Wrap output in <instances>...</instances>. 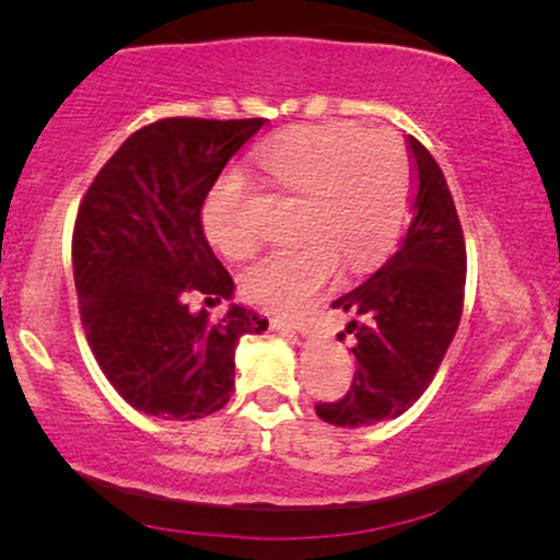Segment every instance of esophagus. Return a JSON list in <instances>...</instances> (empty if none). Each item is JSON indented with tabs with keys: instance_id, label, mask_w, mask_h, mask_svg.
Wrapping results in <instances>:
<instances>
[{
	"instance_id": "esophagus-1",
	"label": "esophagus",
	"mask_w": 560,
	"mask_h": 560,
	"mask_svg": "<svg viewBox=\"0 0 560 560\" xmlns=\"http://www.w3.org/2000/svg\"><path fill=\"white\" fill-rule=\"evenodd\" d=\"M272 328H278V331H293V334H301V336L311 334V326L298 316H275Z\"/></svg>"
}]
</instances>
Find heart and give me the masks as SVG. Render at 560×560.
<instances>
[{
	"mask_svg": "<svg viewBox=\"0 0 560 560\" xmlns=\"http://www.w3.org/2000/svg\"><path fill=\"white\" fill-rule=\"evenodd\" d=\"M257 163L280 194L298 198L290 249L270 252L242 275L252 301L295 308L339 270L377 262L393 249L408 217L412 171L400 137L366 132L354 121L293 127L259 148ZM249 190L224 178L211 190L203 224L221 255L244 259L257 249L247 219Z\"/></svg>",
	"mask_w": 560,
	"mask_h": 560,
	"instance_id": "obj_1",
	"label": "heart"
}]
</instances>
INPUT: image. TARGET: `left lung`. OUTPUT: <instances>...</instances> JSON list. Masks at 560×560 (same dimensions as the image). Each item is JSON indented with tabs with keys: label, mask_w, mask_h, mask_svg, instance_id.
<instances>
[{
	"label": "left lung",
	"mask_w": 560,
	"mask_h": 560,
	"mask_svg": "<svg viewBox=\"0 0 560 560\" xmlns=\"http://www.w3.org/2000/svg\"><path fill=\"white\" fill-rule=\"evenodd\" d=\"M416 165L412 219L393 257L331 308L349 313L354 382L316 416L339 428L397 418L425 393L464 311L466 244L454 196L431 152L408 135Z\"/></svg>",
	"instance_id": "1"
}]
</instances>
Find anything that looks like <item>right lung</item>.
I'll list each match as a JSON object with an SVG mask.
<instances>
[{"instance_id": "obj_1", "label": "right lung", "mask_w": 560, "mask_h": 560, "mask_svg": "<svg viewBox=\"0 0 560 560\" xmlns=\"http://www.w3.org/2000/svg\"><path fill=\"white\" fill-rule=\"evenodd\" d=\"M265 119L167 117L137 129L96 173L73 226V280L89 347L144 416L198 420L234 393V351L267 318L232 303L211 318L190 298L232 301L234 280L201 209Z\"/></svg>"}]
</instances>
